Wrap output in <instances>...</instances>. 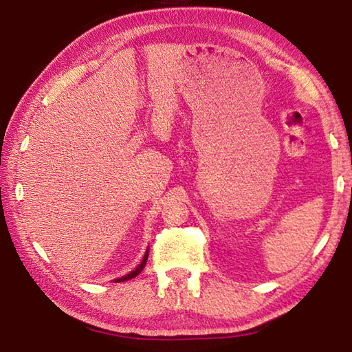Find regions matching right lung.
<instances>
[{"label": "right lung", "mask_w": 352, "mask_h": 352, "mask_svg": "<svg viewBox=\"0 0 352 352\" xmlns=\"http://www.w3.org/2000/svg\"><path fill=\"white\" fill-rule=\"evenodd\" d=\"M147 256H148V253H146L144 254V258H142V261H141V264L136 267V269L133 270V272H130L129 275H126V276H122V278H118L116 279V283H122V281H129V279H132V278H135L136 275H140L141 273V270L144 269V265H146V262H147Z\"/></svg>", "instance_id": "1"}]
</instances>
